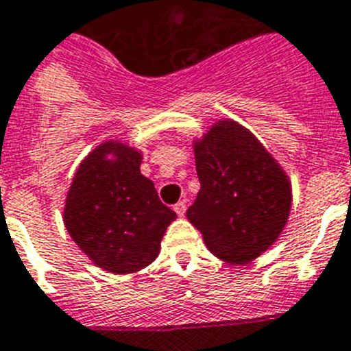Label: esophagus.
<instances>
[{"mask_svg": "<svg viewBox=\"0 0 351 351\" xmlns=\"http://www.w3.org/2000/svg\"><path fill=\"white\" fill-rule=\"evenodd\" d=\"M185 209H187V205H185V202H178V204L173 205V210H175V213L178 216H184L185 215Z\"/></svg>", "mask_w": 351, "mask_h": 351, "instance_id": "esophagus-1", "label": "esophagus"}]
</instances>
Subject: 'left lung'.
<instances>
[{
	"label": "left lung",
	"instance_id": "1",
	"mask_svg": "<svg viewBox=\"0 0 351 351\" xmlns=\"http://www.w3.org/2000/svg\"><path fill=\"white\" fill-rule=\"evenodd\" d=\"M193 147L200 191L187 218L216 258L249 263L278 241L289 221V176L247 128L229 119Z\"/></svg>",
	"mask_w": 351,
	"mask_h": 351
}]
</instances>
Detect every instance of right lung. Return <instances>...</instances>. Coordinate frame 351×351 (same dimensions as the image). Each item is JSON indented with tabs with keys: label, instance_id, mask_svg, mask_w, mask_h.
<instances>
[{
	"label": "right lung",
	"instance_id": "right-lung-1",
	"mask_svg": "<svg viewBox=\"0 0 351 351\" xmlns=\"http://www.w3.org/2000/svg\"><path fill=\"white\" fill-rule=\"evenodd\" d=\"M141 162L135 147L102 142L79 164L64 202L68 234L97 267L113 274L153 263L176 218L141 173Z\"/></svg>",
	"mask_w": 351,
	"mask_h": 351
}]
</instances>
